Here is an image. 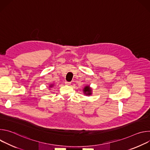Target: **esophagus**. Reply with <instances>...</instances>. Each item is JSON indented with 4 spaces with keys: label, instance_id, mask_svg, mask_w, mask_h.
Segmentation results:
<instances>
[{
    "label": "esophagus",
    "instance_id": "esophagus-1",
    "mask_svg": "<svg viewBox=\"0 0 150 150\" xmlns=\"http://www.w3.org/2000/svg\"><path fill=\"white\" fill-rule=\"evenodd\" d=\"M65 84L67 85H70L71 84V82H67V81H66L65 82Z\"/></svg>",
    "mask_w": 150,
    "mask_h": 150
}]
</instances>
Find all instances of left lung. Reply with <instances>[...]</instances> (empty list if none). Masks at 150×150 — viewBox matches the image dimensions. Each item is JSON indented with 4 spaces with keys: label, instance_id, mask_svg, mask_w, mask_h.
<instances>
[{
    "label": "left lung",
    "instance_id": "obj_1",
    "mask_svg": "<svg viewBox=\"0 0 150 150\" xmlns=\"http://www.w3.org/2000/svg\"><path fill=\"white\" fill-rule=\"evenodd\" d=\"M83 93L86 96H90L92 94V90L91 89L89 85L85 86L83 89Z\"/></svg>",
    "mask_w": 150,
    "mask_h": 150
}]
</instances>
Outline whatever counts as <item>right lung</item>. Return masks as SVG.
I'll return each instance as SVG.
<instances>
[{
  "label": "right lung",
  "mask_w": 150,
  "mask_h": 150,
  "mask_svg": "<svg viewBox=\"0 0 150 150\" xmlns=\"http://www.w3.org/2000/svg\"><path fill=\"white\" fill-rule=\"evenodd\" d=\"M53 84H52V85H50V86H49V87H53Z\"/></svg>",
  "instance_id": "add662e5"
}]
</instances>
